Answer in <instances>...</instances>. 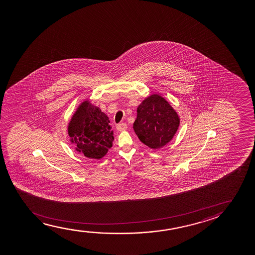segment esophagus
I'll return each mask as SVG.
<instances>
[{
	"mask_svg": "<svg viewBox=\"0 0 255 255\" xmlns=\"http://www.w3.org/2000/svg\"><path fill=\"white\" fill-rule=\"evenodd\" d=\"M127 129V126H126V124H119L118 126H117V129L119 130V131H122V130H126Z\"/></svg>",
	"mask_w": 255,
	"mask_h": 255,
	"instance_id": "34e87169",
	"label": "esophagus"
}]
</instances>
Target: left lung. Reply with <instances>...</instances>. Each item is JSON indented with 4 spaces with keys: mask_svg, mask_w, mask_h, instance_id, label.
Returning <instances> with one entry per match:
<instances>
[{
    "mask_svg": "<svg viewBox=\"0 0 255 255\" xmlns=\"http://www.w3.org/2000/svg\"><path fill=\"white\" fill-rule=\"evenodd\" d=\"M136 112L133 129L142 143L156 150L173 138L180 119L163 97L150 95L140 104Z\"/></svg>",
    "mask_w": 255,
    "mask_h": 255,
    "instance_id": "8db88e82",
    "label": "left lung"
}]
</instances>
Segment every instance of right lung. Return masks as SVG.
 Returning a JSON list of instances; mask_svg holds the SVG:
<instances>
[{
    "mask_svg": "<svg viewBox=\"0 0 255 255\" xmlns=\"http://www.w3.org/2000/svg\"><path fill=\"white\" fill-rule=\"evenodd\" d=\"M107 115L91 102L84 101L74 113L68 126L70 142L85 157L100 159L112 148L113 130Z\"/></svg>",
    "mask_w": 255,
    "mask_h": 255,
    "instance_id": "obj_1",
    "label": "right lung"
}]
</instances>
